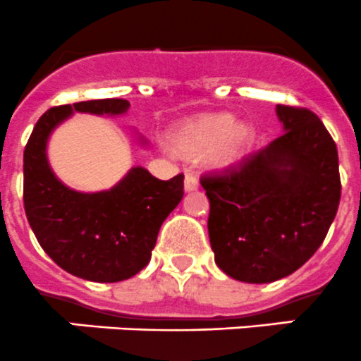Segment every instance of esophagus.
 <instances>
[{"label": "esophagus", "mask_w": 361, "mask_h": 361, "mask_svg": "<svg viewBox=\"0 0 361 361\" xmlns=\"http://www.w3.org/2000/svg\"><path fill=\"white\" fill-rule=\"evenodd\" d=\"M198 185H200V182H198V179H196V176H192V173H188V176H185V179H184L185 191L188 192L196 191V189H198Z\"/></svg>", "instance_id": "34e87169"}]
</instances>
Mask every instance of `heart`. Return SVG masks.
Here are the masks:
<instances>
[{
	"instance_id": "obj_1",
	"label": "heart",
	"mask_w": 361,
	"mask_h": 361,
	"mask_svg": "<svg viewBox=\"0 0 361 361\" xmlns=\"http://www.w3.org/2000/svg\"><path fill=\"white\" fill-rule=\"evenodd\" d=\"M170 147L182 156L205 154L214 169L240 163L255 144V130L230 112H205L180 121L166 135Z\"/></svg>"
}]
</instances>
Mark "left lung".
<instances>
[{
  "label": "left lung",
  "mask_w": 361,
  "mask_h": 361,
  "mask_svg": "<svg viewBox=\"0 0 361 361\" xmlns=\"http://www.w3.org/2000/svg\"><path fill=\"white\" fill-rule=\"evenodd\" d=\"M279 138L221 176L202 177L217 267L265 284L298 270L323 244L341 202L338 154L319 117L277 105Z\"/></svg>",
  "instance_id": "8db88e82"
}]
</instances>
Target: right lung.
<instances>
[{
	"label": "right lung",
	"mask_w": 361,
	"mask_h": 361,
	"mask_svg": "<svg viewBox=\"0 0 361 361\" xmlns=\"http://www.w3.org/2000/svg\"><path fill=\"white\" fill-rule=\"evenodd\" d=\"M128 109L121 98L52 106L24 149V210L35 237L61 269L92 283H119L147 267L163 221L184 196L182 173L159 180L142 166L98 192L75 191L54 176L47 142L63 121L73 112L121 116Z\"/></svg>",
	"instance_id": "right-lung-1"
}]
</instances>
